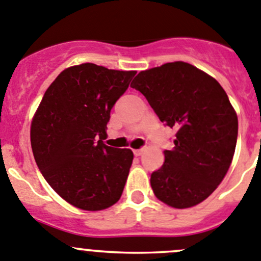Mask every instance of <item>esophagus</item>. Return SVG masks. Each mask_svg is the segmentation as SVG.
I'll list each match as a JSON object with an SVG mask.
<instances>
[{"mask_svg": "<svg viewBox=\"0 0 261 261\" xmlns=\"http://www.w3.org/2000/svg\"><path fill=\"white\" fill-rule=\"evenodd\" d=\"M144 148H142V149H134L133 152H134V154L136 155V157H139V155H142L143 154V152H144Z\"/></svg>", "mask_w": 261, "mask_h": 261, "instance_id": "1", "label": "esophagus"}]
</instances>
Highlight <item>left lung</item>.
<instances>
[{
  "label": "left lung",
  "instance_id": "left-lung-1",
  "mask_svg": "<svg viewBox=\"0 0 261 261\" xmlns=\"http://www.w3.org/2000/svg\"><path fill=\"white\" fill-rule=\"evenodd\" d=\"M131 87L142 92L161 119L176 128L175 147L150 175L160 201L188 208L207 198L229 170L236 150L238 118L218 81L194 65L166 63L142 70Z\"/></svg>",
  "mask_w": 261,
  "mask_h": 261
}]
</instances>
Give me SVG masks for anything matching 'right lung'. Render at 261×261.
<instances>
[{"mask_svg":"<svg viewBox=\"0 0 261 261\" xmlns=\"http://www.w3.org/2000/svg\"><path fill=\"white\" fill-rule=\"evenodd\" d=\"M135 73L92 63L67 68L32 118L36 164L48 186L74 207L100 211L121 198L134 154L103 140L111 109Z\"/></svg>","mask_w":261,"mask_h":261,"instance_id":"1","label":"right lung"}]
</instances>
